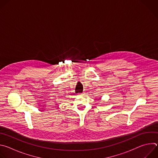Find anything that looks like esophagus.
I'll return each mask as SVG.
<instances>
[{
    "label": "esophagus",
    "mask_w": 158,
    "mask_h": 158,
    "mask_svg": "<svg viewBox=\"0 0 158 158\" xmlns=\"http://www.w3.org/2000/svg\"><path fill=\"white\" fill-rule=\"evenodd\" d=\"M79 95H80V96H82V95H83V94H82V93H80V94H79Z\"/></svg>",
    "instance_id": "obj_1"
}]
</instances>
